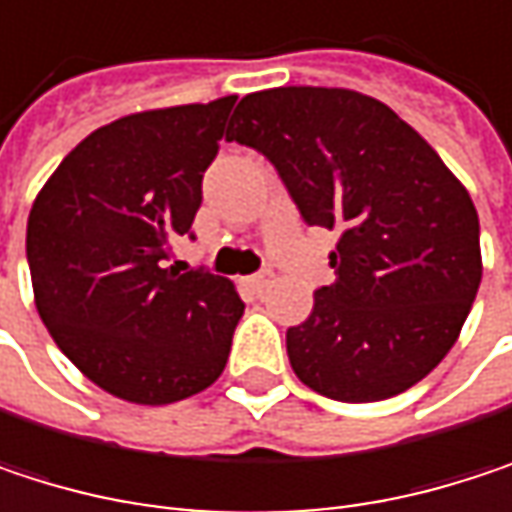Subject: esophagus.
Segmentation results:
<instances>
[{"mask_svg": "<svg viewBox=\"0 0 512 512\" xmlns=\"http://www.w3.org/2000/svg\"><path fill=\"white\" fill-rule=\"evenodd\" d=\"M272 281H275V272H272V269H263V272H257V275H249V278H243V284H246L249 290H255V293L266 290V287H269Z\"/></svg>", "mask_w": 512, "mask_h": 512, "instance_id": "obj_1", "label": "esophagus"}]
</instances>
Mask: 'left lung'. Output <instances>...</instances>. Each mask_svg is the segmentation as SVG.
<instances>
[{"instance_id":"obj_1","label":"left lung","mask_w":512,"mask_h":512,"mask_svg":"<svg viewBox=\"0 0 512 512\" xmlns=\"http://www.w3.org/2000/svg\"><path fill=\"white\" fill-rule=\"evenodd\" d=\"M225 139L278 168L308 225L338 231L335 284L287 329L293 373L341 403L421 382L457 344L483 275L457 174L394 109L350 88L246 94Z\"/></svg>"}]
</instances>
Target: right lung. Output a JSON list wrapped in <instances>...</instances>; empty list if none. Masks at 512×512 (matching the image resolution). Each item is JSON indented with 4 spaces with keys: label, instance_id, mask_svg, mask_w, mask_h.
Masks as SVG:
<instances>
[{
    "label": "right lung",
    "instance_id": "add662e5",
    "mask_svg": "<svg viewBox=\"0 0 512 512\" xmlns=\"http://www.w3.org/2000/svg\"><path fill=\"white\" fill-rule=\"evenodd\" d=\"M237 97L136 112L82 139L38 192L26 257L58 350L103 391L165 406L210 388L243 317L237 287L165 266L201 207Z\"/></svg>",
    "mask_w": 512,
    "mask_h": 512
}]
</instances>
